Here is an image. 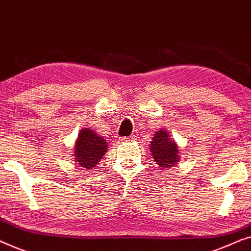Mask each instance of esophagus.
Here are the masks:
<instances>
[{"label":"esophagus","instance_id":"34e87169","mask_svg":"<svg viewBox=\"0 0 251 251\" xmlns=\"http://www.w3.org/2000/svg\"><path fill=\"white\" fill-rule=\"evenodd\" d=\"M120 139H121V142H123V143L131 142V140H133L132 137H122V138H120Z\"/></svg>","mask_w":251,"mask_h":251}]
</instances>
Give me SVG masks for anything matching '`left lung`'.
Masks as SVG:
<instances>
[{
  "mask_svg": "<svg viewBox=\"0 0 251 251\" xmlns=\"http://www.w3.org/2000/svg\"><path fill=\"white\" fill-rule=\"evenodd\" d=\"M150 146L151 156L161 169L175 167L180 159L179 147L166 129L160 128L159 131L154 132Z\"/></svg>",
  "mask_w": 251,
  "mask_h": 251,
  "instance_id": "left-lung-1",
  "label": "left lung"
}]
</instances>
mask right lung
Listing matches in <instances>:
<instances>
[{
	"instance_id": "add662e5",
	"label": "right lung",
	"mask_w": 251,
	"mask_h": 251,
	"mask_svg": "<svg viewBox=\"0 0 251 251\" xmlns=\"http://www.w3.org/2000/svg\"><path fill=\"white\" fill-rule=\"evenodd\" d=\"M108 150L106 139L99 136L94 129L83 128L78 131L73 149V161L77 167L90 170L97 166Z\"/></svg>"
}]
</instances>
